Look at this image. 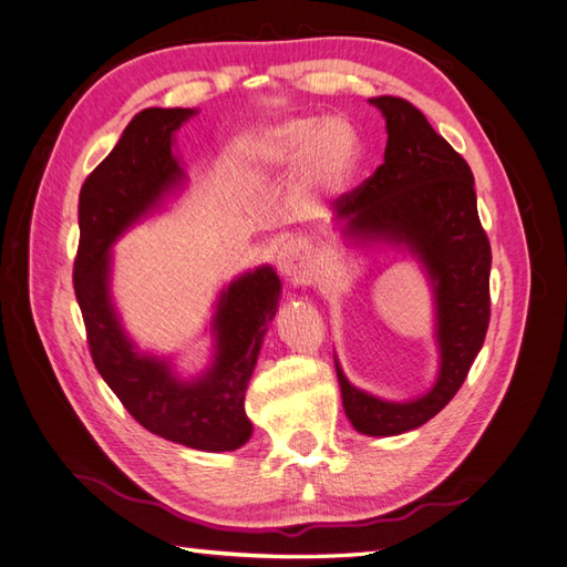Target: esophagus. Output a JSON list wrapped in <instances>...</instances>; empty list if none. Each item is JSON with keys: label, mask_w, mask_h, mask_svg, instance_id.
Segmentation results:
<instances>
[{"label": "esophagus", "mask_w": 567, "mask_h": 567, "mask_svg": "<svg viewBox=\"0 0 567 567\" xmlns=\"http://www.w3.org/2000/svg\"><path fill=\"white\" fill-rule=\"evenodd\" d=\"M278 268L289 280H305L311 272V254L305 241H287L278 251Z\"/></svg>", "instance_id": "obj_1"}]
</instances>
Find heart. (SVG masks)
<instances>
[{
    "mask_svg": "<svg viewBox=\"0 0 567 567\" xmlns=\"http://www.w3.org/2000/svg\"><path fill=\"white\" fill-rule=\"evenodd\" d=\"M236 159L254 174L287 168L307 159L309 174L323 186L338 188L350 178L360 159V142L343 121L289 117L278 125L256 130L239 142Z\"/></svg>",
    "mask_w": 567,
    "mask_h": 567,
    "instance_id": "1",
    "label": "heart"
}]
</instances>
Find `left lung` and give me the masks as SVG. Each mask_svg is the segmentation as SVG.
I'll use <instances>...</instances> for the list:
<instances>
[{
  "label": "left lung",
  "mask_w": 567,
  "mask_h": 567,
  "mask_svg": "<svg viewBox=\"0 0 567 567\" xmlns=\"http://www.w3.org/2000/svg\"><path fill=\"white\" fill-rule=\"evenodd\" d=\"M386 117L384 164L333 203L346 234L405 244L425 262L437 299L440 379L423 399L389 403L336 372L354 430L389 437L425 425L462 389L491 323V241L481 227L473 174L464 156L413 103L370 99Z\"/></svg>",
  "instance_id": "1"
}]
</instances>
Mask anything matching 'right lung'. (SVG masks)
<instances>
[{
	"label": "right lung",
	"instance_id": "right-lung-1",
	"mask_svg": "<svg viewBox=\"0 0 567 567\" xmlns=\"http://www.w3.org/2000/svg\"><path fill=\"white\" fill-rule=\"evenodd\" d=\"M195 111L144 109L121 142L91 171L79 193L74 295L99 374L137 423L164 440L200 452H231L254 432L244 399L268 323L278 311L280 278L272 268L229 285L215 316L217 358L195 381H178L168 364L140 358L125 338L109 297L111 244L181 183L171 154L174 133Z\"/></svg>",
	"mask_w": 567,
	"mask_h": 567
}]
</instances>
